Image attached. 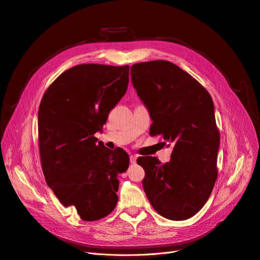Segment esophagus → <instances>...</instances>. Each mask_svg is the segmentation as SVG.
Here are the masks:
<instances>
[{"mask_svg":"<svg viewBox=\"0 0 260 260\" xmlns=\"http://www.w3.org/2000/svg\"><path fill=\"white\" fill-rule=\"evenodd\" d=\"M136 159H137V157L136 156H134V155H131L130 156V162L133 165V164H135L136 162Z\"/></svg>","mask_w":260,"mask_h":260,"instance_id":"34e87169","label":"esophagus"}]
</instances>
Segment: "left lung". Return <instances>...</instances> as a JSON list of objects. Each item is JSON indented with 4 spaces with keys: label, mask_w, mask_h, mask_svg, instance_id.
Instances as JSON below:
<instances>
[{
    "label": "left lung",
    "mask_w": 260,
    "mask_h": 260,
    "mask_svg": "<svg viewBox=\"0 0 260 260\" xmlns=\"http://www.w3.org/2000/svg\"><path fill=\"white\" fill-rule=\"evenodd\" d=\"M132 84L152 117L150 135L173 146L171 160L139 157L145 192L161 216L183 221L201 209L217 178L219 132L211 95L188 73L167 60L131 67Z\"/></svg>",
    "instance_id": "8db88e82"
}]
</instances>
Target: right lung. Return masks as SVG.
<instances>
[{
  "label": "right lung",
  "instance_id": "1",
  "mask_svg": "<svg viewBox=\"0 0 260 260\" xmlns=\"http://www.w3.org/2000/svg\"><path fill=\"white\" fill-rule=\"evenodd\" d=\"M129 66L79 64L46 90L38 109V145L47 184L60 203L75 206L83 221H98L115 208L129 155L96 143L110 110L125 94Z\"/></svg>",
  "mask_w": 260,
  "mask_h": 260
}]
</instances>
